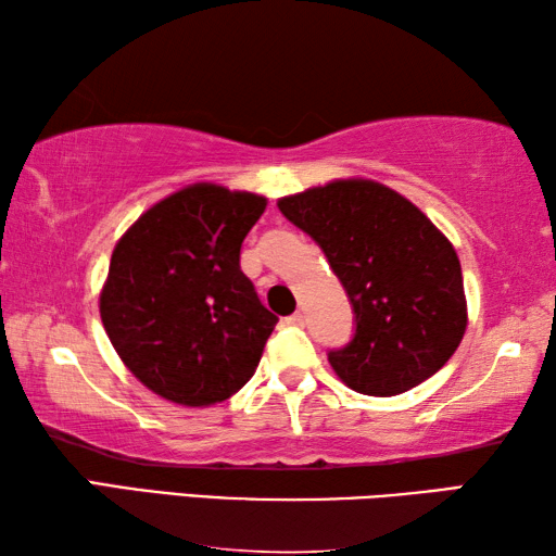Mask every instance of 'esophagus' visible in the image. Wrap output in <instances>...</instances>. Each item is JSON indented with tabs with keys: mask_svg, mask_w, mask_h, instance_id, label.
<instances>
[{
	"mask_svg": "<svg viewBox=\"0 0 556 556\" xmlns=\"http://www.w3.org/2000/svg\"><path fill=\"white\" fill-rule=\"evenodd\" d=\"M287 324H289V326H304V324H306V316L301 314V312H296V314H291V316L287 318Z\"/></svg>",
	"mask_w": 556,
	"mask_h": 556,
	"instance_id": "esophagus-1",
	"label": "esophagus"
}]
</instances>
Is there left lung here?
Returning <instances> with one entry per match:
<instances>
[{
	"mask_svg": "<svg viewBox=\"0 0 556 556\" xmlns=\"http://www.w3.org/2000/svg\"><path fill=\"white\" fill-rule=\"evenodd\" d=\"M331 265L355 314L328 351L348 388L392 397L439 372L466 331L456 250L417 205L375 181H333L279 201Z\"/></svg>",
	"mask_w": 556,
	"mask_h": 556,
	"instance_id": "8db88e82",
	"label": "left lung"
}]
</instances>
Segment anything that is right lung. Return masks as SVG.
<instances>
[{"label": "right lung", "mask_w": 556, "mask_h": 556, "mask_svg": "<svg viewBox=\"0 0 556 556\" xmlns=\"http://www.w3.org/2000/svg\"><path fill=\"white\" fill-rule=\"evenodd\" d=\"M265 208L262 195L195 184L149 208L112 252L102 326L164 400L208 407L255 375L279 318L244 277L240 250Z\"/></svg>", "instance_id": "right-lung-1"}]
</instances>
